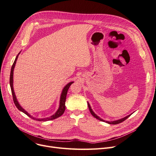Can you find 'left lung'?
<instances>
[{
  "label": "left lung",
  "instance_id": "1",
  "mask_svg": "<svg viewBox=\"0 0 156 156\" xmlns=\"http://www.w3.org/2000/svg\"><path fill=\"white\" fill-rule=\"evenodd\" d=\"M88 108H89V109H90V111L91 114L93 116H94L95 118H96L97 119H98V120H99L102 121V122H105L104 120L101 119V118L98 117L97 115H95V114L94 113V112H93V111H92V109H91V107H90V105L89 104H88ZM130 116V115H128V116H127L126 117L123 118H122V119L118 120H116V121H113V122H108V121H105V122H107V123H109V124H118V123H121V122H123V121H125V120L127 119V118H128Z\"/></svg>",
  "mask_w": 156,
  "mask_h": 156
}]
</instances>
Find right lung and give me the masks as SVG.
I'll return each instance as SVG.
<instances>
[{"mask_svg":"<svg viewBox=\"0 0 156 156\" xmlns=\"http://www.w3.org/2000/svg\"><path fill=\"white\" fill-rule=\"evenodd\" d=\"M18 54L17 55V56L15 58V60L14 61V63L12 65L11 67V73H10V78H9V84H10V86H11V93H12V95H13V102L16 105V107L19 109L20 111H22L23 113H24L26 115H27L28 116H29L30 118H32L33 120H37V121H40V122H45V121H48V120H54L55 118H57L59 116H61L64 113L65 110V101H66V94H67V91L68 90V88H69V87L70 86V85L73 83V82H70L68 83V84H66V86L65 87L63 90V91H62L61 93V98H60V104H59V108L58 109V110L56 111V113H55L54 115H53L52 116H50L48 118H34L33 116H30L27 111H25L21 106L20 105V104H18L15 94V92L13 90V70H14V68L16 64V62L18 56Z\"/></svg>","mask_w":156,"mask_h":156,"instance_id":"right-lung-1","label":"right lung"}]
</instances>
